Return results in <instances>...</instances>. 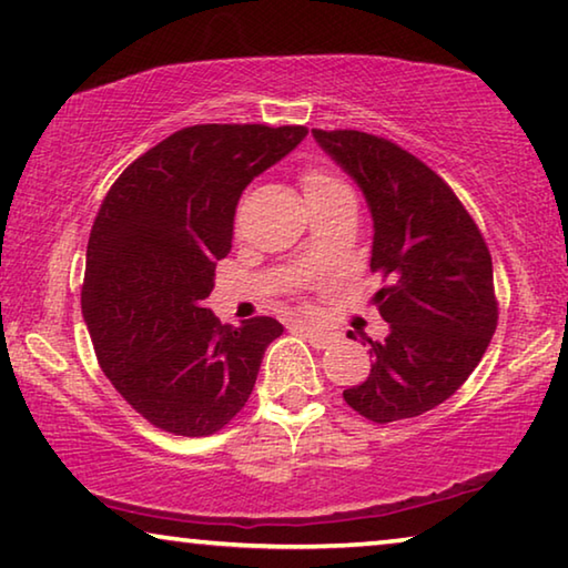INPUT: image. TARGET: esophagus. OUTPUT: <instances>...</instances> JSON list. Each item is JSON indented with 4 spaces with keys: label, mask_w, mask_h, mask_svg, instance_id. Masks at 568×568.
Segmentation results:
<instances>
[{
    "label": "esophagus",
    "mask_w": 568,
    "mask_h": 568,
    "mask_svg": "<svg viewBox=\"0 0 568 568\" xmlns=\"http://www.w3.org/2000/svg\"><path fill=\"white\" fill-rule=\"evenodd\" d=\"M293 328L298 331L303 338H308L316 348H326V346L333 344V341H336V333L323 331V328H311V326H305V323H295Z\"/></svg>",
    "instance_id": "esophagus-1"
}]
</instances>
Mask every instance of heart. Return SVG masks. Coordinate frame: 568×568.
Masks as SVG:
<instances>
[{
	"label": "heart",
	"instance_id": "obj_1",
	"mask_svg": "<svg viewBox=\"0 0 568 568\" xmlns=\"http://www.w3.org/2000/svg\"><path fill=\"white\" fill-rule=\"evenodd\" d=\"M301 184H303V192H305V200H308V204L326 200V196H331V194L348 192L344 182H338L336 176H331L328 171H323V169H305L301 176Z\"/></svg>",
	"mask_w": 568,
	"mask_h": 568
}]
</instances>
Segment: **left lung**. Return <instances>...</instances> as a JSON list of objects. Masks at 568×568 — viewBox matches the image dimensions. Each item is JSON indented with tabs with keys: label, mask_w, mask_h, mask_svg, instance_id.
I'll list each match as a JSON object with an SVG mask.
<instances>
[{
	"label": "left lung",
	"mask_w": 568,
	"mask_h": 568,
	"mask_svg": "<svg viewBox=\"0 0 568 568\" xmlns=\"http://www.w3.org/2000/svg\"><path fill=\"white\" fill-rule=\"evenodd\" d=\"M318 146L362 189L374 222V295L389 333L368 338L372 374L344 399L362 417H419L460 389L498 326L493 260L453 189L397 143L364 131L313 129Z\"/></svg>",
	"instance_id": "left-lung-1"
}]
</instances>
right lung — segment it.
<instances>
[{
    "label": "right lung",
    "mask_w": 568,
    "mask_h": 568,
    "mask_svg": "<svg viewBox=\"0 0 568 568\" xmlns=\"http://www.w3.org/2000/svg\"><path fill=\"white\" fill-rule=\"evenodd\" d=\"M305 125H189L115 179L88 240L83 318L115 392L159 429L204 437L245 407L275 318L222 326L204 301L245 186Z\"/></svg>",
    "instance_id": "add662e5"
}]
</instances>
